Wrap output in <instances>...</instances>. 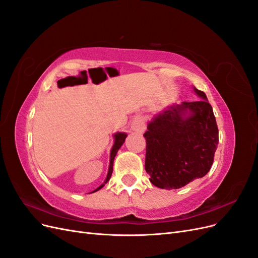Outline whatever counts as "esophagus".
I'll use <instances>...</instances> for the list:
<instances>
[{
    "label": "esophagus",
    "mask_w": 258,
    "mask_h": 258,
    "mask_svg": "<svg viewBox=\"0 0 258 258\" xmlns=\"http://www.w3.org/2000/svg\"><path fill=\"white\" fill-rule=\"evenodd\" d=\"M131 129L138 134H142L145 129V124L140 118H135L131 122Z\"/></svg>",
    "instance_id": "1"
}]
</instances>
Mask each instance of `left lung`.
Listing matches in <instances>:
<instances>
[{"instance_id": "obj_1", "label": "left lung", "mask_w": 258, "mask_h": 258, "mask_svg": "<svg viewBox=\"0 0 258 258\" xmlns=\"http://www.w3.org/2000/svg\"><path fill=\"white\" fill-rule=\"evenodd\" d=\"M202 99L167 107L148 123L145 170L153 185L177 189L204 177L212 167L218 129L206 93Z\"/></svg>"}]
</instances>
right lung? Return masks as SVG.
Returning a JSON list of instances; mask_svg holds the SVG:
<instances>
[{
    "label": "right lung",
    "mask_w": 258,
    "mask_h": 258,
    "mask_svg": "<svg viewBox=\"0 0 258 258\" xmlns=\"http://www.w3.org/2000/svg\"><path fill=\"white\" fill-rule=\"evenodd\" d=\"M114 138H115V142H114V145H113L112 150H111L110 167H108V172H107V176H106L105 181H104V184H106V183L108 182V179L111 178V175H112V172H113V162H114V158H115V156H116L117 152H118V150L120 148V146L123 144V142H124V139L127 138V135H126V134H123V132H118V134H116V135L114 136ZM104 184H102L101 186H99L98 188H97L96 190H93L92 192H95V191H97V190H99V189L102 188V187L104 186Z\"/></svg>",
    "instance_id": "add662e5"
}]
</instances>
